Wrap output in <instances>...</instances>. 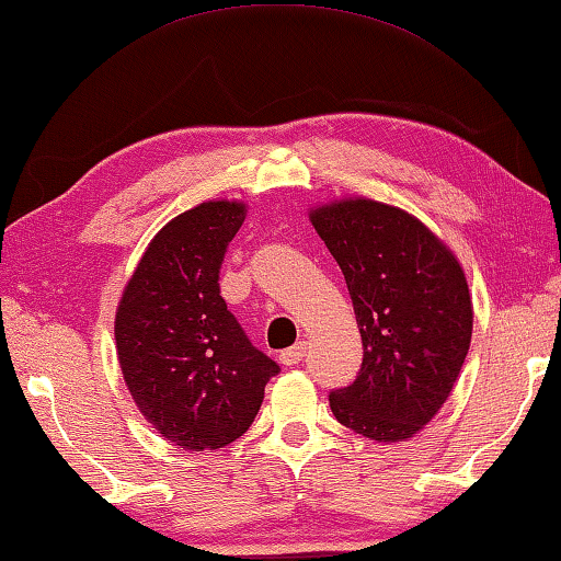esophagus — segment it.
<instances>
[{"label": "esophagus", "instance_id": "obj_1", "mask_svg": "<svg viewBox=\"0 0 561 561\" xmlns=\"http://www.w3.org/2000/svg\"><path fill=\"white\" fill-rule=\"evenodd\" d=\"M306 342H298V345H293V347H288V350H283L280 352V362L286 367H293V365H298V362L306 357Z\"/></svg>", "mask_w": 561, "mask_h": 561}]
</instances>
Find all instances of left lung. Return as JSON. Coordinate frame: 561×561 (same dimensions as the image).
Listing matches in <instances>:
<instances>
[{
	"instance_id": "left-lung-1",
	"label": "left lung",
	"mask_w": 561,
	"mask_h": 561,
	"mask_svg": "<svg viewBox=\"0 0 561 561\" xmlns=\"http://www.w3.org/2000/svg\"><path fill=\"white\" fill-rule=\"evenodd\" d=\"M345 275L362 369L330 394L342 426L377 444L416 436L446 404L473 337L463 265L414 214L367 196L310 209Z\"/></svg>"
}]
</instances>
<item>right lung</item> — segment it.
I'll use <instances>...</instances> for the list:
<instances>
[{
	"label": "right lung",
	"mask_w": 561,
	"mask_h": 561,
	"mask_svg": "<svg viewBox=\"0 0 561 561\" xmlns=\"http://www.w3.org/2000/svg\"><path fill=\"white\" fill-rule=\"evenodd\" d=\"M245 204L211 199L147 243L115 312L125 387L164 440L216 450L243 436L278 365L255 350L219 293L226 245Z\"/></svg>",
	"instance_id": "obj_1"
}]
</instances>
